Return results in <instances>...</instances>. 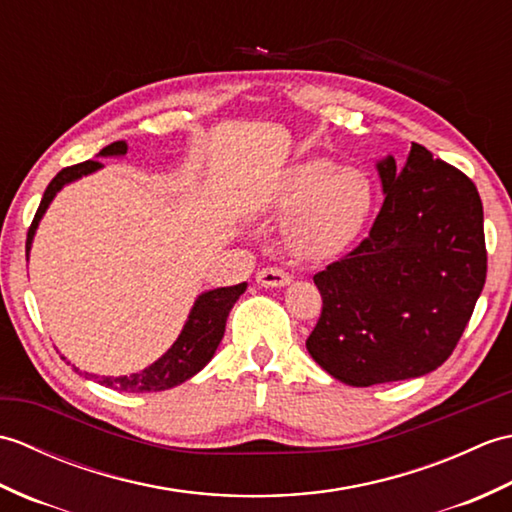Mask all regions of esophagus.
<instances>
[{
    "label": "esophagus",
    "instance_id": "esophagus-1",
    "mask_svg": "<svg viewBox=\"0 0 512 512\" xmlns=\"http://www.w3.org/2000/svg\"><path fill=\"white\" fill-rule=\"evenodd\" d=\"M257 284L262 288H284L290 284V275L279 268H264L257 273Z\"/></svg>",
    "mask_w": 512,
    "mask_h": 512
}]
</instances>
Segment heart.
<instances>
[{"instance_id": "obj_1", "label": "heart", "mask_w": 512, "mask_h": 512, "mask_svg": "<svg viewBox=\"0 0 512 512\" xmlns=\"http://www.w3.org/2000/svg\"><path fill=\"white\" fill-rule=\"evenodd\" d=\"M376 204L374 184L363 171L332 160H308L292 169L273 195V209L292 213L286 246L303 262H323L350 248Z\"/></svg>"}]
</instances>
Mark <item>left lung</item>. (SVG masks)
<instances>
[{
	"label": "left lung",
	"mask_w": 512,
	"mask_h": 512,
	"mask_svg": "<svg viewBox=\"0 0 512 512\" xmlns=\"http://www.w3.org/2000/svg\"><path fill=\"white\" fill-rule=\"evenodd\" d=\"M383 209L341 262L314 275L323 310L306 347L352 387L418 378L451 356L486 281L484 211L462 171L411 143L376 160Z\"/></svg>",
	"instance_id": "8db88e82"
}]
</instances>
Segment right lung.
Segmentation results:
<instances>
[{
  "label": "right lung",
  "instance_id": "1",
  "mask_svg": "<svg viewBox=\"0 0 512 512\" xmlns=\"http://www.w3.org/2000/svg\"><path fill=\"white\" fill-rule=\"evenodd\" d=\"M123 156H127V143L125 140H118V143H112L105 149H101L96 158H123ZM99 169H103L99 160H85V162H81V165H74V167L59 171L57 176L52 178L46 193H43L37 215H35V220H32V226L28 231L26 259H30V248H32V242H35L39 222L43 220V215H46L52 200L57 198V193L63 187H68V184L90 176V173H96ZM246 286L248 284L244 281V284H237V286L213 288V290L200 292V295L193 301L189 317H187V321H184L178 339L173 341V345L158 358V361L147 365L145 369H140V372H136V374L96 376L90 372H81V369L72 365L70 361H68V365H72L74 372L81 374L83 378L94 380V383H99L103 387L125 391V394H147V391H165V389L178 387L184 383V380L193 378L200 372V369H204L206 363L211 361L215 350H217V345H220L222 336H224L228 312H231V308L235 306V301L244 295ZM61 358L65 361V356H61Z\"/></svg>",
  "mask_w": 512,
  "mask_h": 512
}]
</instances>
